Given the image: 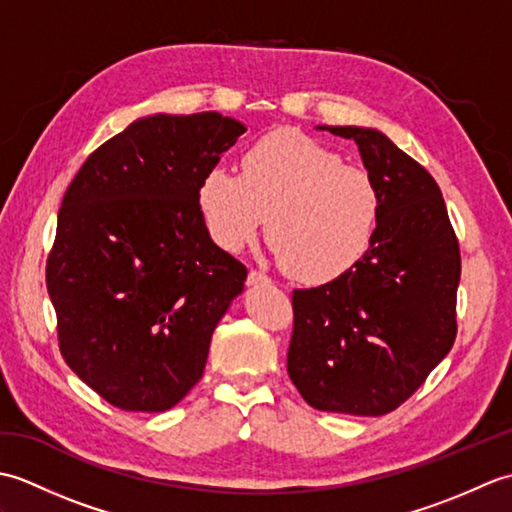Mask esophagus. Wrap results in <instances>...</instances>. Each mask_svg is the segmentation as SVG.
<instances>
[{
  "label": "esophagus",
  "instance_id": "34e87169",
  "mask_svg": "<svg viewBox=\"0 0 512 512\" xmlns=\"http://www.w3.org/2000/svg\"><path fill=\"white\" fill-rule=\"evenodd\" d=\"M248 284L250 286H257V284H270V277L262 270H250L248 273Z\"/></svg>",
  "mask_w": 512,
  "mask_h": 512
}]
</instances>
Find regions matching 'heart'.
<instances>
[{
  "label": "heart",
  "mask_w": 512,
  "mask_h": 512,
  "mask_svg": "<svg viewBox=\"0 0 512 512\" xmlns=\"http://www.w3.org/2000/svg\"><path fill=\"white\" fill-rule=\"evenodd\" d=\"M239 176L220 165L198 182V206L211 239L224 250L253 242L268 217V242L286 273L325 284L361 262L374 242L380 195L372 176L295 129L255 140Z\"/></svg>",
  "instance_id": "1"
}]
</instances>
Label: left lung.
I'll list each match as a JSON object with an SVG mask.
<instances>
[{
	"label": "left lung",
	"mask_w": 512,
	"mask_h": 512,
	"mask_svg": "<svg viewBox=\"0 0 512 512\" xmlns=\"http://www.w3.org/2000/svg\"><path fill=\"white\" fill-rule=\"evenodd\" d=\"M319 129L358 145L380 215L372 246L350 273L292 292L288 376L314 409L383 416L453 347L460 244L438 182L385 134Z\"/></svg>",
	"instance_id": "8db88e82"
}]
</instances>
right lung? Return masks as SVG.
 <instances>
[{
    "label": "right lung",
    "mask_w": 512,
    "mask_h": 512,
    "mask_svg": "<svg viewBox=\"0 0 512 512\" xmlns=\"http://www.w3.org/2000/svg\"><path fill=\"white\" fill-rule=\"evenodd\" d=\"M244 132L217 112L140 118L63 195L46 262L59 350L118 409L178 405L244 288L246 266L213 244L195 195Z\"/></svg>",
    "instance_id": "add662e5"
}]
</instances>
